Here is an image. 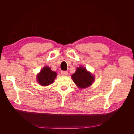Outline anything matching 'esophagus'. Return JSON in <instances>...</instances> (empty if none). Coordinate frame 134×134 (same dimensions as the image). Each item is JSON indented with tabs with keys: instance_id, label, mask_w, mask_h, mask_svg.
Instances as JSON below:
<instances>
[{
	"instance_id": "obj_1",
	"label": "esophagus",
	"mask_w": 134,
	"mask_h": 134,
	"mask_svg": "<svg viewBox=\"0 0 134 134\" xmlns=\"http://www.w3.org/2000/svg\"><path fill=\"white\" fill-rule=\"evenodd\" d=\"M61 74L63 75H68V71H61Z\"/></svg>"
}]
</instances>
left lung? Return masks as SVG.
Segmentation results:
<instances>
[{"label":"left lung","mask_w":134,"mask_h":134,"mask_svg":"<svg viewBox=\"0 0 134 134\" xmlns=\"http://www.w3.org/2000/svg\"><path fill=\"white\" fill-rule=\"evenodd\" d=\"M71 77L78 87L82 88L90 86L94 79V76L88 72L86 68L83 67L77 68L76 72L71 75Z\"/></svg>","instance_id":"left-lung-1"}]
</instances>
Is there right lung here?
<instances>
[{
	"label": "right lung",
	"mask_w": 134,
	"mask_h": 134,
	"mask_svg": "<svg viewBox=\"0 0 134 134\" xmlns=\"http://www.w3.org/2000/svg\"><path fill=\"white\" fill-rule=\"evenodd\" d=\"M56 75V72L52 71L50 68L45 66L37 75L38 83L42 86H48L54 82Z\"/></svg>",
	"instance_id": "1"
}]
</instances>
